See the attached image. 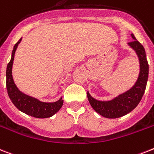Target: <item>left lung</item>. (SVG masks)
I'll list each match as a JSON object with an SVG mask.
<instances>
[{
  "mask_svg": "<svg viewBox=\"0 0 154 154\" xmlns=\"http://www.w3.org/2000/svg\"><path fill=\"white\" fill-rule=\"evenodd\" d=\"M134 40L128 44L136 51L139 58L140 73L135 85L127 92L119 95L110 101H99L87 93L88 99L92 108L100 116L108 119L119 118L127 115L135 108L142 100L146 88L149 76V64L146 58L145 49L133 34Z\"/></svg>",
  "mask_w": 154,
  "mask_h": 154,
  "instance_id": "left-lung-1",
  "label": "left lung"
}]
</instances>
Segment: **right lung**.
<instances>
[{
  "instance_id": "add662e5",
  "label": "right lung",
  "mask_w": 154,
  "mask_h": 154,
  "mask_svg": "<svg viewBox=\"0 0 154 154\" xmlns=\"http://www.w3.org/2000/svg\"><path fill=\"white\" fill-rule=\"evenodd\" d=\"M20 38L15 44L12 52V57L8 62L6 69V88L8 97L12 100V103L23 113L29 115L35 118H49L57 112L63 104L62 98L54 103H44L38 100L37 99L23 94L19 91L15 85L12 75V68L14 60V55L16 50L20 42Z\"/></svg>"
}]
</instances>
